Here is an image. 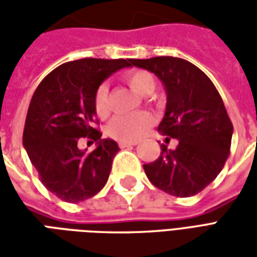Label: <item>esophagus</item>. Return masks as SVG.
<instances>
[{
    "mask_svg": "<svg viewBox=\"0 0 257 257\" xmlns=\"http://www.w3.org/2000/svg\"><path fill=\"white\" fill-rule=\"evenodd\" d=\"M138 143L136 142H119L118 146L121 147V149H126V147H132V146H136Z\"/></svg>",
    "mask_w": 257,
    "mask_h": 257,
    "instance_id": "esophagus-1",
    "label": "esophagus"
}]
</instances>
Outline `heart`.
<instances>
[{"label": "heart", "mask_w": 257, "mask_h": 257, "mask_svg": "<svg viewBox=\"0 0 257 257\" xmlns=\"http://www.w3.org/2000/svg\"><path fill=\"white\" fill-rule=\"evenodd\" d=\"M123 79L140 96L151 95L156 89L154 75L146 70H134L123 75ZM95 110L99 117H106L110 111L108 106V88L100 85L95 95ZM154 125V117L150 112L140 111L129 115H117L108 122L107 136L119 142H136L142 139Z\"/></svg>", "instance_id": "obj_1"}]
</instances>
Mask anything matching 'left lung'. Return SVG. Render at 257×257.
<instances>
[{"label": "left lung", "instance_id": "obj_1", "mask_svg": "<svg viewBox=\"0 0 257 257\" xmlns=\"http://www.w3.org/2000/svg\"><path fill=\"white\" fill-rule=\"evenodd\" d=\"M134 66L156 74L167 92V108L158 132L176 149L161 145L145 172L157 189L175 197H191L220 173L230 154L232 123L219 92L206 74L184 59H134Z\"/></svg>", "mask_w": 257, "mask_h": 257}]
</instances>
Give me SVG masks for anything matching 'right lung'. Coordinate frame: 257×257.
<instances>
[{"instance_id": "add662e5", "label": "right lung", "mask_w": 257, "mask_h": 257, "mask_svg": "<svg viewBox=\"0 0 257 257\" xmlns=\"http://www.w3.org/2000/svg\"><path fill=\"white\" fill-rule=\"evenodd\" d=\"M134 59L85 58L56 67L31 97L23 146L42 184L66 202H81L99 193L111 171L118 145L100 139L93 128L95 95L112 73L132 67ZM84 137L96 141L92 153L79 151Z\"/></svg>"}]
</instances>
